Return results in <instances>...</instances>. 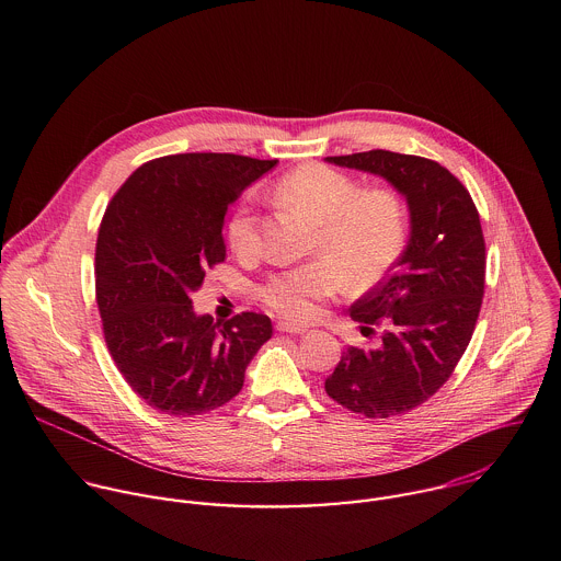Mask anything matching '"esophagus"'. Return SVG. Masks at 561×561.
<instances>
[{
	"instance_id": "1",
	"label": "esophagus",
	"mask_w": 561,
	"mask_h": 561,
	"mask_svg": "<svg viewBox=\"0 0 561 561\" xmlns=\"http://www.w3.org/2000/svg\"><path fill=\"white\" fill-rule=\"evenodd\" d=\"M277 331L279 333H290V335H301V333H306V327H297V324H290V322H279Z\"/></svg>"
}]
</instances>
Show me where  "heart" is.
Masks as SVG:
<instances>
[{"label":"heart","mask_w":561,"mask_h":561,"mask_svg":"<svg viewBox=\"0 0 561 561\" xmlns=\"http://www.w3.org/2000/svg\"><path fill=\"white\" fill-rule=\"evenodd\" d=\"M279 197L314 226L312 253L327 257L279 271L260 286V299L290 322H308L317 301L337 295L344 282L355 288L377 284L402 255L404 206L390 191H359L344 173L301 167L282 180ZM226 239L237 257L255 253V221L249 208L234 213Z\"/></svg>","instance_id":"heart-1"}]
</instances>
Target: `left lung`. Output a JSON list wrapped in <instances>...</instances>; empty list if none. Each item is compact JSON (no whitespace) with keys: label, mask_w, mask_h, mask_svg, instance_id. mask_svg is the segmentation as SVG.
Listing matches in <instances>:
<instances>
[{"label":"left lung","mask_w":561,"mask_h":561,"mask_svg":"<svg viewBox=\"0 0 561 561\" xmlns=\"http://www.w3.org/2000/svg\"><path fill=\"white\" fill-rule=\"evenodd\" d=\"M327 162L379 175L402 193L411 237L390 273L351 306L364 331L386 329L381 344L348 346L324 386L364 417L407 415L446 383L472 337L486 277L479 213L463 184L426 157L377 148Z\"/></svg>","instance_id":"1"}]
</instances>
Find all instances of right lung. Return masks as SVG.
<instances>
[{"mask_svg":"<svg viewBox=\"0 0 561 561\" xmlns=\"http://www.w3.org/2000/svg\"><path fill=\"white\" fill-rule=\"evenodd\" d=\"M277 164L232 152H182L139 167L113 195L98 234L104 340L126 383L173 417L224 407L273 335L262 312L215 324L193 310L206 271L226 260L228 206Z\"/></svg>","mask_w":561,"mask_h":561,"instance_id":"obj_1","label":"right lung"}]
</instances>
